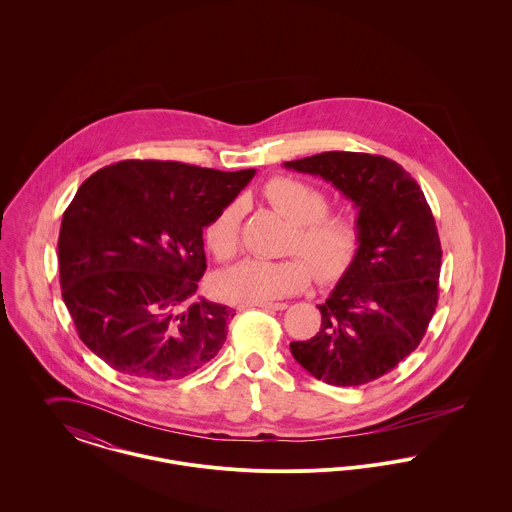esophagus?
Listing matches in <instances>:
<instances>
[{"label":"esophagus","mask_w":512,"mask_h":512,"mask_svg":"<svg viewBox=\"0 0 512 512\" xmlns=\"http://www.w3.org/2000/svg\"><path fill=\"white\" fill-rule=\"evenodd\" d=\"M253 307H261L267 311H284V309H288V303H257Z\"/></svg>","instance_id":"34e87169"}]
</instances>
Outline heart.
I'll return each mask as SVG.
<instances>
[{
    "label": "heart",
    "instance_id": "heart-1",
    "mask_svg": "<svg viewBox=\"0 0 512 512\" xmlns=\"http://www.w3.org/2000/svg\"><path fill=\"white\" fill-rule=\"evenodd\" d=\"M268 205L290 222L284 253L278 261L247 259L222 272L220 295L232 303L257 305L282 299L309 286L315 268L322 282L340 278L363 244V224L355 211L328 209V195L295 176H274L263 188ZM242 205L232 201L205 226L211 253L232 261L242 247Z\"/></svg>",
    "mask_w": 512,
    "mask_h": 512
}]
</instances>
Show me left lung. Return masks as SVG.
<instances>
[{
	"mask_svg": "<svg viewBox=\"0 0 512 512\" xmlns=\"http://www.w3.org/2000/svg\"><path fill=\"white\" fill-rule=\"evenodd\" d=\"M284 167L332 182L363 224L355 261L317 305V336L292 341L293 359L330 386H363L409 357L436 313V220L413 176L388 157L324 151Z\"/></svg>",
	"mask_w": 512,
	"mask_h": 512,
	"instance_id": "8db88e82",
	"label": "left lung"
}]
</instances>
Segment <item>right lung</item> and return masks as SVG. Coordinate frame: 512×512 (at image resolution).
Segmentation results:
<instances>
[{
	"mask_svg": "<svg viewBox=\"0 0 512 512\" xmlns=\"http://www.w3.org/2000/svg\"><path fill=\"white\" fill-rule=\"evenodd\" d=\"M253 176L128 159L84 180L63 213L59 276L78 338L101 361L167 382L219 353L236 313L195 299L203 228Z\"/></svg>",
	"mask_w": 512,
	"mask_h": 512,
	"instance_id": "1",
	"label": "right lung"
}]
</instances>
